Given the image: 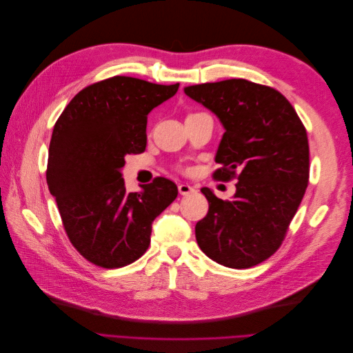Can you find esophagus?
I'll return each instance as SVG.
<instances>
[{"label":"esophagus","mask_w":353,"mask_h":353,"mask_svg":"<svg viewBox=\"0 0 353 353\" xmlns=\"http://www.w3.org/2000/svg\"><path fill=\"white\" fill-rule=\"evenodd\" d=\"M178 191H179L181 195H188V194L194 192L195 188L191 187V185H188V183H179V185H178Z\"/></svg>","instance_id":"obj_1"}]
</instances>
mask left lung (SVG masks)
Here are the masks:
<instances>
[{
  "mask_svg": "<svg viewBox=\"0 0 353 353\" xmlns=\"http://www.w3.org/2000/svg\"><path fill=\"white\" fill-rule=\"evenodd\" d=\"M220 119L224 135L216 176L240 172L232 199L201 188L207 216L195 225L199 248L230 268H248L273 256L301 203L309 181L306 129L277 90L244 79L183 88Z\"/></svg>",
  "mask_w": 353,
  "mask_h": 353,
  "instance_id": "1",
  "label": "left lung"
}]
</instances>
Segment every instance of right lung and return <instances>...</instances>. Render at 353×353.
Instances as JSON below:
<instances>
[{
	"label": "right lung",
	"instance_id": "obj_1",
	"mask_svg": "<svg viewBox=\"0 0 353 353\" xmlns=\"http://www.w3.org/2000/svg\"><path fill=\"white\" fill-rule=\"evenodd\" d=\"M178 88L114 76L80 90L54 125L47 185L72 244L99 267L138 260L154 220L178 195L166 178L141 192H128L122 178L125 157L146 148L148 114Z\"/></svg>",
	"mask_w": 353,
	"mask_h": 353
}]
</instances>
